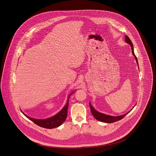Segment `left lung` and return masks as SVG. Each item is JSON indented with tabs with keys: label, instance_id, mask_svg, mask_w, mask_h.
<instances>
[{
	"label": "left lung",
	"instance_id": "8db88e82",
	"mask_svg": "<svg viewBox=\"0 0 156 156\" xmlns=\"http://www.w3.org/2000/svg\"><path fill=\"white\" fill-rule=\"evenodd\" d=\"M125 41L127 43H129V44L131 45L132 47V53L134 55V56L136 58V62L137 64H138V61H137V57L136 56V55H134V53L133 50V44L131 41V40H130V38H129V37H127V35L126 36V39H125ZM89 106H90V112H91V113L92 114V115L94 116V118L100 121H101V122H107V123H112V122H115L116 121H118L119 120H121V119H122L128 113L124 114V115H121V116H110V115H105V114H103V113H100L98 112L95 111L93 107L92 106L90 103L89 102Z\"/></svg>",
	"mask_w": 156,
	"mask_h": 156
}]
</instances>
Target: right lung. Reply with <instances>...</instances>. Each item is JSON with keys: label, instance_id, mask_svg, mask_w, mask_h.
Instances as JSON below:
<instances>
[{"label": "right lung", "instance_id": "obj_1", "mask_svg": "<svg viewBox=\"0 0 156 156\" xmlns=\"http://www.w3.org/2000/svg\"><path fill=\"white\" fill-rule=\"evenodd\" d=\"M71 94L68 96V98L67 100L66 105L64 107V108L59 112L58 113L55 115V116L45 119H37L30 118L26 115L23 114L30 120L34 122L35 124L40 126L41 127L45 128V129H53L61 126L66 119L67 116V112H68V103H69V98Z\"/></svg>", "mask_w": 156, "mask_h": 156}]
</instances>
